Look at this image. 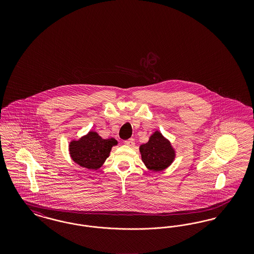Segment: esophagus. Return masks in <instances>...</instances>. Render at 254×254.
<instances>
[{"instance_id":"1","label":"esophagus","mask_w":254,"mask_h":254,"mask_svg":"<svg viewBox=\"0 0 254 254\" xmlns=\"http://www.w3.org/2000/svg\"><path fill=\"white\" fill-rule=\"evenodd\" d=\"M125 144L127 145H128V146H134V144H135L134 139L130 138V139H128V140H127V141H125Z\"/></svg>"}]
</instances>
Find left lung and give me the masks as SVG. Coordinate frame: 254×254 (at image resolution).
<instances>
[{
    "instance_id": "8db88e82",
    "label": "left lung",
    "mask_w": 254,
    "mask_h": 254,
    "mask_svg": "<svg viewBox=\"0 0 254 254\" xmlns=\"http://www.w3.org/2000/svg\"><path fill=\"white\" fill-rule=\"evenodd\" d=\"M140 153L145 167L157 172L169 168L175 159V149L163 134L156 130L147 143L140 145Z\"/></svg>"
}]
</instances>
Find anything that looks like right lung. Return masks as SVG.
I'll use <instances>...</instances> for the list:
<instances>
[{"label":"right lung","instance_id":"obj_1","mask_svg":"<svg viewBox=\"0 0 254 254\" xmlns=\"http://www.w3.org/2000/svg\"><path fill=\"white\" fill-rule=\"evenodd\" d=\"M117 144L114 138L103 139L98 133L91 130L79 140H72L69 143V154L77 165L97 170L109 157L112 146Z\"/></svg>","mask_w":254,"mask_h":254}]
</instances>
